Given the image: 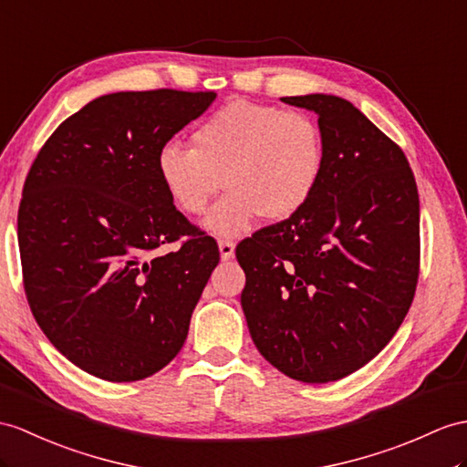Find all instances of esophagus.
<instances>
[{
    "instance_id": "34e87169",
    "label": "esophagus",
    "mask_w": 467,
    "mask_h": 467,
    "mask_svg": "<svg viewBox=\"0 0 467 467\" xmlns=\"http://www.w3.org/2000/svg\"><path fill=\"white\" fill-rule=\"evenodd\" d=\"M218 247H220V257L222 261H227L232 259L234 254H235V244L232 240H220L218 242Z\"/></svg>"
}]
</instances>
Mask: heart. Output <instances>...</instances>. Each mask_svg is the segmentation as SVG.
I'll list each match as a JSON object with an SVG mask.
<instances>
[{"mask_svg": "<svg viewBox=\"0 0 467 467\" xmlns=\"http://www.w3.org/2000/svg\"><path fill=\"white\" fill-rule=\"evenodd\" d=\"M325 170V140L301 110L237 100L192 132V148L164 144L156 172L170 202L188 215L206 212L223 186L203 230L220 237L247 234L264 215L287 220L315 196Z\"/></svg>", "mask_w": 467, "mask_h": 467, "instance_id": "b5f03b06", "label": "heart"}]
</instances>
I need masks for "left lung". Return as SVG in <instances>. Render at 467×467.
I'll return each instance as SVG.
<instances>
[{"label": "left lung", "mask_w": 467, "mask_h": 467, "mask_svg": "<svg viewBox=\"0 0 467 467\" xmlns=\"http://www.w3.org/2000/svg\"><path fill=\"white\" fill-rule=\"evenodd\" d=\"M281 100L319 117L325 170L301 212L237 245L242 309L265 360L323 384L370 362L410 309L420 200L404 152L352 102L323 93Z\"/></svg>", "instance_id": "8db88e82"}]
</instances>
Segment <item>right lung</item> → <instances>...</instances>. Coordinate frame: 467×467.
Returning a JSON list of instances; mask_svg holds the SVG:
<instances>
[{
  "label": "right lung",
  "mask_w": 467,
  "mask_h": 467,
  "mask_svg": "<svg viewBox=\"0 0 467 467\" xmlns=\"http://www.w3.org/2000/svg\"><path fill=\"white\" fill-rule=\"evenodd\" d=\"M213 100L172 88L102 95L51 134L29 170L17 237L31 313L97 379L152 377L184 347L220 252L170 202L156 156ZM180 236L174 253L155 254Z\"/></svg>",
  "instance_id": "right-lung-1"
}]
</instances>
